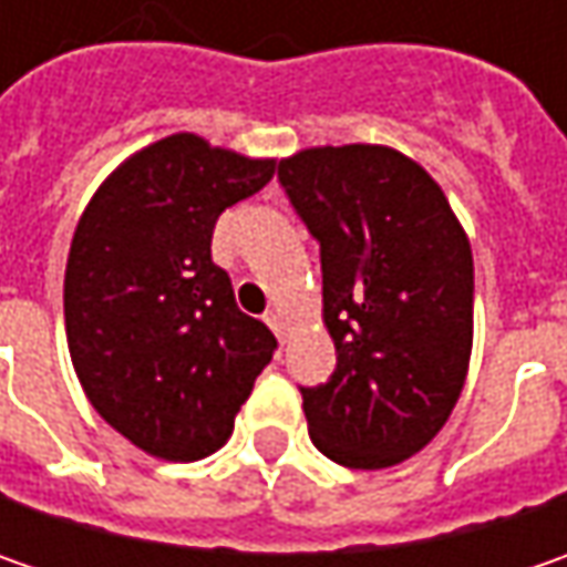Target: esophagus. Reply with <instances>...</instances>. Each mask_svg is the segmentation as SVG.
<instances>
[{
	"label": "esophagus",
	"instance_id": "1",
	"mask_svg": "<svg viewBox=\"0 0 567 567\" xmlns=\"http://www.w3.org/2000/svg\"><path fill=\"white\" fill-rule=\"evenodd\" d=\"M265 321H268V328H271L277 338H287V316H284L280 309H271V312L265 316Z\"/></svg>",
	"mask_w": 567,
	"mask_h": 567
}]
</instances>
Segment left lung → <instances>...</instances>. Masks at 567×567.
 <instances>
[{
  "label": "left lung",
  "mask_w": 567,
  "mask_h": 567,
  "mask_svg": "<svg viewBox=\"0 0 567 567\" xmlns=\"http://www.w3.org/2000/svg\"><path fill=\"white\" fill-rule=\"evenodd\" d=\"M321 246L334 375L302 388L316 447L350 470L423 451L464 391L473 251L442 186L388 144L306 147L277 166Z\"/></svg>",
  "instance_id": "1"
}]
</instances>
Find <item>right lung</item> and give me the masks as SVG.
<instances>
[{"label": "right lung", "mask_w": 567, "mask_h": 567, "mask_svg": "<svg viewBox=\"0 0 567 567\" xmlns=\"http://www.w3.org/2000/svg\"><path fill=\"white\" fill-rule=\"evenodd\" d=\"M246 157L176 132L125 157L78 220L65 340L91 406L144 454L188 464L227 445L277 340L210 261L217 217L271 183Z\"/></svg>", "instance_id": "add662e5"}]
</instances>
